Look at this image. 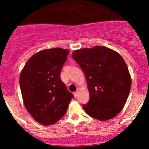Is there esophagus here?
Here are the masks:
<instances>
[{"instance_id":"34e87169","label":"esophagus","mask_w":149,"mask_h":149,"mask_svg":"<svg viewBox=\"0 0 149 149\" xmlns=\"http://www.w3.org/2000/svg\"><path fill=\"white\" fill-rule=\"evenodd\" d=\"M77 95H78V91H77V92H74V96L75 98H77Z\"/></svg>"}]
</instances>
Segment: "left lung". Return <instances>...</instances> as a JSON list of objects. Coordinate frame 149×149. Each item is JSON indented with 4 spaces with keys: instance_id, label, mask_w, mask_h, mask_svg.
<instances>
[{
    "instance_id": "left-lung-1",
    "label": "left lung",
    "mask_w": 149,
    "mask_h": 149,
    "mask_svg": "<svg viewBox=\"0 0 149 149\" xmlns=\"http://www.w3.org/2000/svg\"><path fill=\"white\" fill-rule=\"evenodd\" d=\"M72 57L85 74L89 101L83 108L99 121L113 119L123 109L131 87L125 62L116 51L104 46L76 50Z\"/></svg>"
}]
</instances>
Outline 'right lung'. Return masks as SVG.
Wrapping results in <instances>:
<instances>
[{
    "instance_id": "obj_1",
    "label": "right lung",
    "mask_w": 149,
    "mask_h": 149,
    "mask_svg": "<svg viewBox=\"0 0 149 149\" xmlns=\"http://www.w3.org/2000/svg\"><path fill=\"white\" fill-rule=\"evenodd\" d=\"M69 51L61 48L40 51L26 63L19 78L26 110L36 122L51 125L60 120L74 96L60 78Z\"/></svg>"
}]
</instances>
